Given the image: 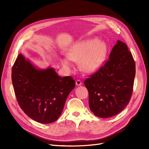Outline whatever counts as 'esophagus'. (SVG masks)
Wrapping results in <instances>:
<instances>
[{"label": "esophagus", "instance_id": "34e87169", "mask_svg": "<svg viewBox=\"0 0 149 149\" xmlns=\"http://www.w3.org/2000/svg\"><path fill=\"white\" fill-rule=\"evenodd\" d=\"M82 84V82L79 79H77L76 81V86H80Z\"/></svg>", "mask_w": 149, "mask_h": 149}]
</instances>
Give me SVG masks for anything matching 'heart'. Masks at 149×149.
<instances>
[{"label": "heart", "mask_w": 149, "mask_h": 149, "mask_svg": "<svg viewBox=\"0 0 149 149\" xmlns=\"http://www.w3.org/2000/svg\"><path fill=\"white\" fill-rule=\"evenodd\" d=\"M107 53L106 43L97 38L85 40L72 46L67 52V57L61 58L62 65L69 71L74 67L70 61H79L81 70L91 73L98 70L105 61Z\"/></svg>", "instance_id": "obj_1"}]
</instances>
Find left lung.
<instances>
[{
  "mask_svg": "<svg viewBox=\"0 0 149 149\" xmlns=\"http://www.w3.org/2000/svg\"><path fill=\"white\" fill-rule=\"evenodd\" d=\"M135 75L132 53L125 43L118 40L104 65L84 82L94 114L107 118L123 111L131 98Z\"/></svg>",
  "mask_w": 149,
  "mask_h": 149,
  "instance_id": "obj_1",
  "label": "left lung"
}]
</instances>
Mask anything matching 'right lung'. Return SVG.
<instances>
[{
    "label": "right lung",
    "mask_w": 149,
    "mask_h": 149,
    "mask_svg": "<svg viewBox=\"0 0 149 149\" xmlns=\"http://www.w3.org/2000/svg\"><path fill=\"white\" fill-rule=\"evenodd\" d=\"M18 103L29 118L42 124L56 120L75 87L71 76L60 77L51 67L40 69L19 54L12 70Z\"/></svg>",
    "instance_id": "1"
}]
</instances>
